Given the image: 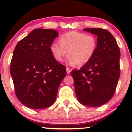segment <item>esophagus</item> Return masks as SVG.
<instances>
[{
	"label": "esophagus",
	"instance_id": "1",
	"mask_svg": "<svg viewBox=\"0 0 132 132\" xmlns=\"http://www.w3.org/2000/svg\"><path fill=\"white\" fill-rule=\"evenodd\" d=\"M66 72H67L68 74H70V72H71V69H69V68H66Z\"/></svg>",
	"mask_w": 132,
	"mask_h": 132
}]
</instances>
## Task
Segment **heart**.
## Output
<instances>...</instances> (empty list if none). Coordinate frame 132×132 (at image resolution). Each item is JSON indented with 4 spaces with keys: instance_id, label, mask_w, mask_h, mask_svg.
I'll use <instances>...</instances> for the list:
<instances>
[{
    "instance_id": "heart-1",
    "label": "heart",
    "mask_w": 132,
    "mask_h": 132,
    "mask_svg": "<svg viewBox=\"0 0 132 132\" xmlns=\"http://www.w3.org/2000/svg\"><path fill=\"white\" fill-rule=\"evenodd\" d=\"M59 42L51 44L50 50L57 62L63 61L66 54L69 64L82 66L90 60L97 48V39L92 35L71 31L62 35Z\"/></svg>"
}]
</instances>
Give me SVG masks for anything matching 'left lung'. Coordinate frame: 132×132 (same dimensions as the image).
Returning a JSON list of instances; mask_svg holds the SVG:
<instances>
[{
  "instance_id": "8db88e82",
  "label": "left lung",
  "mask_w": 132,
  "mask_h": 132,
  "mask_svg": "<svg viewBox=\"0 0 132 132\" xmlns=\"http://www.w3.org/2000/svg\"><path fill=\"white\" fill-rule=\"evenodd\" d=\"M97 35L94 56L79 70L71 71L76 95L82 105L99 107L111 99L120 76V51L109 31L102 28H84Z\"/></svg>"
}]
</instances>
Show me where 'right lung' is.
I'll return each mask as SVG.
<instances>
[{"instance_id": "add662e5", "label": "right lung", "mask_w": 132, "mask_h": 132, "mask_svg": "<svg viewBox=\"0 0 132 132\" xmlns=\"http://www.w3.org/2000/svg\"><path fill=\"white\" fill-rule=\"evenodd\" d=\"M58 33L37 28L16 44L10 74L18 99L27 107L40 109L55 102L66 68L56 61L50 46Z\"/></svg>"}]
</instances>
